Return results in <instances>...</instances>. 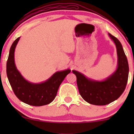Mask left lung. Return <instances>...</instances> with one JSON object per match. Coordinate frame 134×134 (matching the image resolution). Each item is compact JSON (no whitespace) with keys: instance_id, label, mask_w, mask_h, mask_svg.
<instances>
[{"instance_id":"obj_1","label":"left lung","mask_w":134,"mask_h":134,"mask_svg":"<svg viewBox=\"0 0 134 134\" xmlns=\"http://www.w3.org/2000/svg\"><path fill=\"white\" fill-rule=\"evenodd\" d=\"M115 43L118 57L116 70L103 81L90 79L81 72L72 70L76 76L81 96L86 102L94 105H106L117 99L124 93L129 77V64L121 43L110 33Z\"/></svg>"}]
</instances>
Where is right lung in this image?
Instances as JSON below:
<instances>
[{"label":"right lung","mask_w":134,"mask_h":134,"mask_svg":"<svg viewBox=\"0 0 134 134\" xmlns=\"http://www.w3.org/2000/svg\"><path fill=\"white\" fill-rule=\"evenodd\" d=\"M20 39L18 38L13 42L9 50L7 62V76L15 95L24 103L40 107L53 101L57 96L58 87L71 70L70 69L56 72L41 83H32L23 77L16 68L14 61V52Z\"/></svg>","instance_id":"add662e5"}]
</instances>
